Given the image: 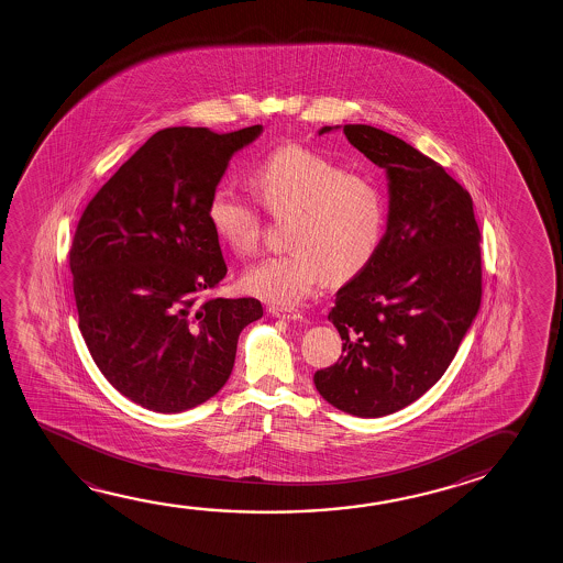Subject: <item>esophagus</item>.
<instances>
[{
	"mask_svg": "<svg viewBox=\"0 0 563 563\" xmlns=\"http://www.w3.org/2000/svg\"><path fill=\"white\" fill-rule=\"evenodd\" d=\"M269 314L277 319H286V321H303V313L296 309H279V307H269Z\"/></svg>",
	"mask_w": 563,
	"mask_h": 563,
	"instance_id": "obj_1",
	"label": "esophagus"
}]
</instances>
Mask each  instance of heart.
Here are the masks:
<instances>
[{
  "label": "heart",
  "instance_id": "heart-1",
  "mask_svg": "<svg viewBox=\"0 0 563 563\" xmlns=\"http://www.w3.org/2000/svg\"><path fill=\"white\" fill-rule=\"evenodd\" d=\"M249 179L274 217H287L289 249L246 269L242 286L250 296L272 306H299L324 277L344 284L371 266L386 230V205L374 183L303 147L269 153ZM207 220L234 254L249 256L257 249L256 209L229 185L210 192Z\"/></svg>",
  "mask_w": 563,
  "mask_h": 563
}]
</instances>
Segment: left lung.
Returning <instances> with one entry per match:
<instances>
[{"label":"left lung","mask_w":563,"mask_h":563,"mask_svg":"<svg viewBox=\"0 0 563 563\" xmlns=\"http://www.w3.org/2000/svg\"><path fill=\"white\" fill-rule=\"evenodd\" d=\"M343 132L386 172L388 222L371 266L334 294L329 321L344 354L313 382L336 410L382 418L423 396L455 358L481 309V232L471 195L441 165L378 128Z\"/></svg>","instance_id":"obj_1"}]
</instances>
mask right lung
Wrapping results in <instances>:
<instances>
[{
    "instance_id": "right-lung-1",
    "label": "right lung",
    "mask_w": 563,
    "mask_h": 563,
    "mask_svg": "<svg viewBox=\"0 0 563 563\" xmlns=\"http://www.w3.org/2000/svg\"><path fill=\"white\" fill-rule=\"evenodd\" d=\"M262 132L162 130L80 217L70 249L78 329L106 380L145 410L210 400L229 380L242 329L264 314L252 297L199 301L227 276L210 192Z\"/></svg>"
}]
</instances>
